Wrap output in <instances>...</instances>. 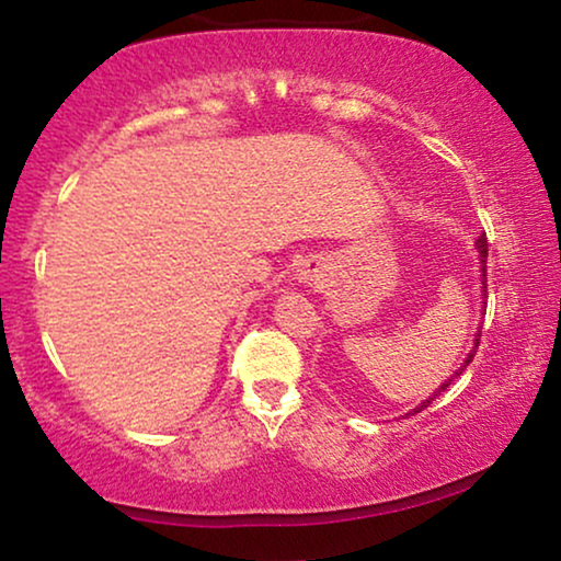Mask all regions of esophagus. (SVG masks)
<instances>
[{
	"label": "esophagus",
	"mask_w": 561,
	"mask_h": 561,
	"mask_svg": "<svg viewBox=\"0 0 561 561\" xmlns=\"http://www.w3.org/2000/svg\"><path fill=\"white\" fill-rule=\"evenodd\" d=\"M321 276H324V261H321L319 255H313V259H308V261L300 266V279L308 282V285H313V282H319Z\"/></svg>",
	"instance_id": "1"
}]
</instances>
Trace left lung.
<instances>
[{
  "label": "left lung",
  "instance_id": "1",
  "mask_svg": "<svg viewBox=\"0 0 561 561\" xmlns=\"http://www.w3.org/2000/svg\"><path fill=\"white\" fill-rule=\"evenodd\" d=\"M478 250H480V263H482V293H488V285H485V282H488V279H485V276H488V274H485V263H488V237H485V234H482V237H480V240H478ZM485 298H488V295H485ZM478 345H480V334H478V340H474V347H472V351H469L467 362H465V364H461V366H459V369H456V375H454V377H459V375H461V371H465V369H467V366H469V364H472L474 353H478ZM454 377H450L446 385H440V388H437V392H443V390H446V388H448V385H450V382H454ZM437 392H435V396H437ZM435 396H433V398H435ZM433 398H430V401H433ZM430 401H424V403L420 405V409H414V414H420V411H422V409H427V405H430Z\"/></svg>",
  "mask_w": 561,
  "mask_h": 561
}]
</instances>
